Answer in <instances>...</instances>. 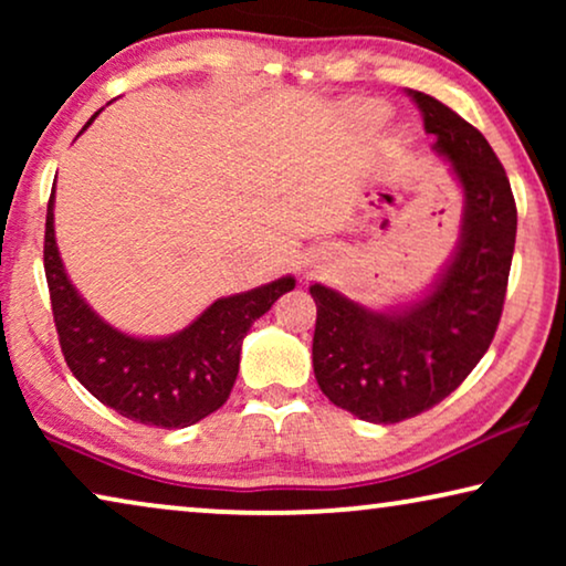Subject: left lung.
I'll return each mask as SVG.
<instances>
[{"label": "left lung", "instance_id": "1", "mask_svg": "<svg viewBox=\"0 0 566 566\" xmlns=\"http://www.w3.org/2000/svg\"><path fill=\"white\" fill-rule=\"evenodd\" d=\"M407 95L463 188L453 260L420 301L394 312H374L322 283L308 289L316 304V384L332 405L378 424L436 407L490 350L517 231L513 190L490 142L436 97Z\"/></svg>", "mask_w": 566, "mask_h": 566}]
</instances>
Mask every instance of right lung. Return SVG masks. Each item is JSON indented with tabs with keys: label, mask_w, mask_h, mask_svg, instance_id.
<instances>
[{
	"label": "right lung",
	"mask_w": 566,
	"mask_h": 566,
	"mask_svg": "<svg viewBox=\"0 0 566 566\" xmlns=\"http://www.w3.org/2000/svg\"><path fill=\"white\" fill-rule=\"evenodd\" d=\"M95 118L97 113L87 126ZM43 265L59 345L76 381L128 420L167 430L196 424L229 399L242 339L252 322L296 285L291 275L277 277L260 289L213 301L175 335L130 337L99 319L69 281L53 234V196L45 213Z\"/></svg>",
	"instance_id": "right-lung-1"
}]
</instances>
